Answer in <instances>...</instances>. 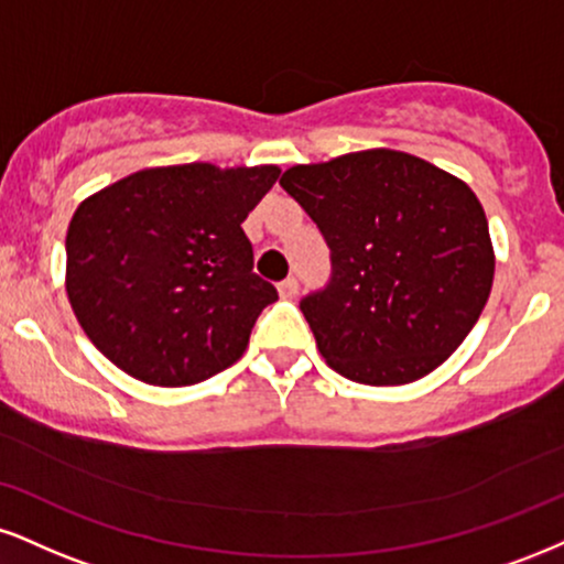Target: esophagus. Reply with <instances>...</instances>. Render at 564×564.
Listing matches in <instances>:
<instances>
[{
  "label": "esophagus",
  "instance_id": "34e87169",
  "mask_svg": "<svg viewBox=\"0 0 564 564\" xmlns=\"http://www.w3.org/2000/svg\"><path fill=\"white\" fill-rule=\"evenodd\" d=\"M296 291H300V283H296V278H286V281L278 283V294H281V300H294Z\"/></svg>",
  "mask_w": 564,
  "mask_h": 564
}]
</instances>
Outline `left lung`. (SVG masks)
<instances>
[{"instance_id":"8db88e82","label":"left lung","mask_w":564,"mask_h":564,"mask_svg":"<svg viewBox=\"0 0 564 564\" xmlns=\"http://www.w3.org/2000/svg\"><path fill=\"white\" fill-rule=\"evenodd\" d=\"M330 247L328 289L304 296L317 349L365 386L433 372L494 286L484 205L457 175L397 149H362L281 175Z\"/></svg>"}]
</instances>
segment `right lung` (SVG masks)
<instances>
[{
  "label": "right lung",
  "instance_id": "add662e5",
  "mask_svg": "<svg viewBox=\"0 0 564 564\" xmlns=\"http://www.w3.org/2000/svg\"><path fill=\"white\" fill-rule=\"evenodd\" d=\"M278 165L144 167L80 202L65 236V291L101 355L149 386L230 368L278 291L252 273L241 223Z\"/></svg>",
  "mask_w": 564,
  "mask_h": 564
}]
</instances>
